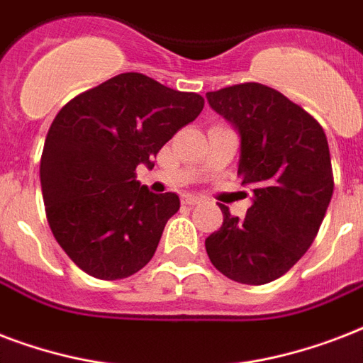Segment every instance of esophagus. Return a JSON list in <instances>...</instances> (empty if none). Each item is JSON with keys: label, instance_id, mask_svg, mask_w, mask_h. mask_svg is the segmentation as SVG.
<instances>
[{"label": "esophagus", "instance_id": "esophagus-1", "mask_svg": "<svg viewBox=\"0 0 363 363\" xmlns=\"http://www.w3.org/2000/svg\"><path fill=\"white\" fill-rule=\"evenodd\" d=\"M199 202H201L199 196H191V195L182 196V204H185V206H195V204H199Z\"/></svg>", "mask_w": 363, "mask_h": 363}]
</instances>
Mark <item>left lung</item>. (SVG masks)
I'll return each mask as SVG.
<instances>
[{"label": "left lung", "mask_w": 363, "mask_h": 363, "mask_svg": "<svg viewBox=\"0 0 363 363\" xmlns=\"http://www.w3.org/2000/svg\"><path fill=\"white\" fill-rule=\"evenodd\" d=\"M206 98L240 132L238 178L254 193L244 220L220 204L223 225L206 238V254L235 282H272L311 248L330 206L328 138L308 111L261 83L225 86Z\"/></svg>", "instance_id": "left-lung-1"}]
</instances>
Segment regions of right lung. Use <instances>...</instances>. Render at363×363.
Listing matches in <instances>:
<instances>
[{
    "instance_id": "add662e5",
    "label": "right lung",
    "mask_w": 363,
    "mask_h": 363,
    "mask_svg": "<svg viewBox=\"0 0 363 363\" xmlns=\"http://www.w3.org/2000/svg\"><path fill=\"white\" fill-rule=\"evenodd\" d=\"M202 108L196 92L128 72L58 111L39 176L50 231L81 271L121 280L150 263L179 199L150 193L136 182V167H153L162 145Z\"/></svg>"
}]
</instances>
